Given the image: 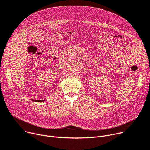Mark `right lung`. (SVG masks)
<instances>
[{"label": "right lung", "instance_id": "obj_1", "mask_svg": "<svg viewBox=\"0 0 150 150\" xmlns=\"http://www.w3.org/2000/svg\"><path fill=\"white\" fill-rule=\"evenodd\" d=\"M34 101H36V102H42L43 100H34Z\"/></svg>", "mask_w": 150, "mask_h": 150}]
</instances>
